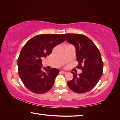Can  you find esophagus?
I'll use <instances>...</instances> for the list:
<instances>
[{
	"instance_id": "34e87169",
	"label": "esophagus",
	"mask_w": 120,
	"mask_h": 120,
	"mask_svg": "<svg viewBox=\"0 0 120 120\" xmlns=\"http://www.w3.org/2000/svg\"><path fill=\"white\" fill-rule=\"evenodd\" d=\"M61 73H62V74H65L67 73L66 71H63V70H61Z\"/></svg>"
}]
</instances>
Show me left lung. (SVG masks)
Instances as JSON below:
<instances>
[{
	"instance_id": "left-lung-1",
	"label": "left lung",
	"mask_w": 120,
	"mask_h": 120,
	"mask_svg": "<svg viewBox=\"0 0 120 120\" xmlns=\"http://www.w3.org/2000/svg\"><path fill=\"white\" fill-rule=\"evenodd\" d=\"M68 42L76 49L78 69L82 73H74L73 79L67 82L69 88L75 92L84 93L96 86L103 73V62L101 53L94 42L86 36L81 34H62Z\"/></svg>"
}]
</instances>
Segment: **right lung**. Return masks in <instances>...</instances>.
Masks as SVG:
<instances>
[{
	"label": "right lung",
	"instance_id": "1",
	"mask_svg": "<svg viewBox=\"0 0 120 120\" xmlns=\"http://www.w3.org/2000/svg\"><path fill=\"white\" fill-rule=\"evenodd\" d=\"M66 40L61 34H39L30 39L21 49L17 61L18 73L23 84L36 94H42L52 88L59 73L58 69L43 71L41 58H46L53 48Z\"/></svg>",
	"mask_w": 120,
	"mask_h": 120
}]
</instances>
